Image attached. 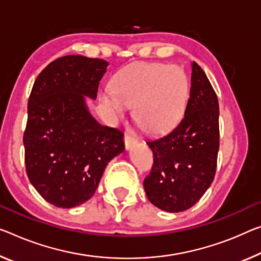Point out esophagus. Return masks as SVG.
<instances>
[{"label":"esophagus","mask_w":261,"mask_h":261,"mask_svg":"<svg viewBox=\"0 0 261 261\" xmlns=\"http://www.w3.org/2000/svg\"><path fill=\"white\" fill-rule=\"evenodd\" d=\"M123 141H125L126 149H129L132 146H134V144L138 142V139H136L135 136L132 134H126L125 138H123Z\"/></svg>","instance_id":"1"}]
</instances>
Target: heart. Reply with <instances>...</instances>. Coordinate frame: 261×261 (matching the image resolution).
Masks as SVG:
<instances>
[{
  "label": "heart",
  "instance_id": "heart-1",
  "mask_svg": "<svg viewBox=\"0 0 261 261\" xmlns=\"http://www.w3.org/2000/svg\"><path fill=\"white\" fill-rule=\"evenodd\" d=\"M111 93L100 102L112 118L121 119L133 106L135 122L149 134H161L182 118L189 95V79L183 69L167 64H134L111 80Z\"/></svg>",
  "mask_w": 261,
  "mask_h": 261
}]
</instances>
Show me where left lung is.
<instances>
[{"instance_id": "8db88e82", "label": "left lung", "mask_w": 261, "mask_h": 261, "mask_svg": "<svg viewBox=\"0 0 261 261\" xmlns=\"http://www.w3.org/2000/svg\"><path fill=\"white\" fill-rule=\"evenodd\" d=\"M218 120L217 94L202 67L194 62L184 117L170 133L147 141L154 164L143 188L151 204L168 212H181L205 194L217 167Z\"/></svg>"}]
</instances>
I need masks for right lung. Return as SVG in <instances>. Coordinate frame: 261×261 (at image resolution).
Here are the masks:
<instances>
[{"instance_id":"1","label":"right lung","mask_w":261,"mask_h":261,"mask_svg":"<svg viewBox=\"0 0 261 261\" xmlns=\"http://www.w3.org/2000/svg\"><path fill=\"white\" fill-rule=\"evenodd\" d=\"M108 63L64 56L50 63L31 90L23 135L29 181L57 207H74L97 190L105 168L125 149L123 134L102 126L87 110Z\"/></svg>"}]
</instances>
